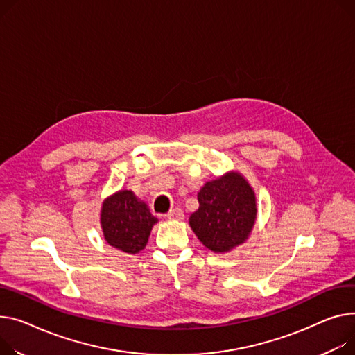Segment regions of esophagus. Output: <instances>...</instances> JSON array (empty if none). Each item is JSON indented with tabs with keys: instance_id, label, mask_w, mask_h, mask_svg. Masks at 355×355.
Masks as SVG:
<instances>
[{
	"instance_id": "obj_1",
	"label": "esophagus",
	"mask_w": 355,
	"mask_h": 355,
	"mask_svg": "<svg viewBox=\"0 0 355 355\" xmlns=\"http://www.w3.org/2000/svg\"><path fill=\"white\" fill-rule=\"evenodd\" d=\"M167 218L168 220H174V221H180V220H182L184 218V212H182V209L181 208H174V209H171L168 214H167Z\"/></svg>"
}]
</instances>
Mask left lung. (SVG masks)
<instances>
[{
    "label": "left lung",
    "instance_id": "obj_1",
    "mask_svg": "<svg viewBox=\"0 0 355 355\" xmlns=\"http://www.w3.org/2000/svg\"><path fill=\"white\" fill-rule=\"evenodd\" d=\"M198 209L190 216L197 239L212 252L223 254L244 244L257 221V197L239 171L207 181L197 194Z\"/></svg>",
    "mask_w": 355,
    "mask_h": 355
}]
</instances>
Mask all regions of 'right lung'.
Masks as SVG:
<instances>
[{
  "label": "right lung",
  "instance_id": "right-lung-1",
  "mask_svg": "<svg viewBox=\"0 0 355 355\" xmlns=\"http://www.w3.org/2000/svg\"><path fill=\"white\" fill-rule=\"evenodd\" d=\"M157 223L148 205L131 190H120L103 201L100 224L104 240L125 254L144 250Z\"/></svg>",
  "mask_w": 355,
  "mask_h": 355
}]
</instances>
